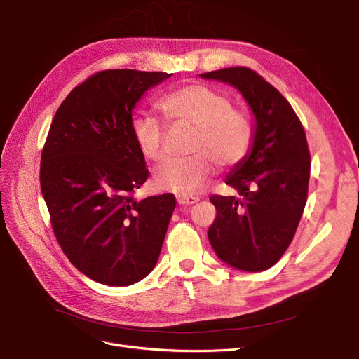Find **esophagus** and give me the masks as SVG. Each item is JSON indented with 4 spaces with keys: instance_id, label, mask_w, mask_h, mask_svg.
I'll return each instance as SVG.
<instances>
[{
    "instance_id": "34e87169",
    "label": "esophagus",
    "mask_w": 359,
    "mask_h": 359,
    "mask_svg": "<svg viewBox=\"0 0 359 359\" xmlns=\"http://www.w3.org/2000/svg\"><path fill=\"white\" fill-rule=\"evenodd\" d=\"M199 201L198 196H177V203L187 206V205H194Z\"/></svg>"
}]
</instances>
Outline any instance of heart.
Here are the masks:
<instances>
[{
	"mask_svg": "<svg viewBox=\"0 0 359 359\" xmlns=\"http://www.w3.org/2000/svg\"><path fill=\"white\" fill-rule=\"evenodd\" d=\"M158 107L175 126L194 128L189 147L194 156L170 160L157 168L153 180L157 189L192 195L215 173V164L231 168L249 156L252 123L243 111L233 109L224 93L205 84H187L165 94ZM132 137L145 158H164L167 128L158 119L137 116L132 122Z\"/></svg>",
	"mask_w": 359,
	"mask_h": 359,
	"instance_id": "b5f03b06",
	"label": "heart"
}]
</instances>
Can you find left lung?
<instances>
[{
	"label": "left lung",
	"instance_id": "8db88e82",
	"mask_svg": "<svg viewBox=\"0 0 359 359\" xmlns=\"http://www.w3.org/2000/svg\"><path fill=\"white\" fill-rule=\"evenodd\" d=\"M199 77L237 88L255 116L250 153L225 177L237 195L210 198L217 208L210 243L236 269L266 271L288 249L307 202L304 128L287 99L250 68H222Z\"/></svg>",
	"mask_w": 359,
	"mask_h": 359
}]
</instances>
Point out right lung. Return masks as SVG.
Here are the masks:
<instances>
[{"label":"right lung","instance_id":"obj_1","mask_svg":"<svg viewBox=\"0 0 359 359\" xmlns=\"http://www.w3.org/2000/svg\"><path fill=\"white\" fill-rule=\"evenodd\" d=\"M167 72L106 69L75 87L56 110L42 151L41 187L69 262L90 279L126 287L158 260L172 194L134 199L148 179L132 137V111Z\"/></svg>","mask_w":359,"mask_h":359}]
</instances>
